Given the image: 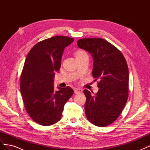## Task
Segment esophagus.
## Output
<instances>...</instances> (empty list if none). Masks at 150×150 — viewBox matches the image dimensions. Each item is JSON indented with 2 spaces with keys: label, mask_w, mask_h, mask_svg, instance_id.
Instances as JSON below:
<instances>
[{
  "label": "esophagus",
  "mask_w": 150,
  "mask_h": 150,
  "mask_svg": "<svg viewBox=\"0 0 150 150\" xmlns=\"http://www.w3.org/2000/svg\"><path fill=\"white\" fill-rule=\"evenodd\" d=\"M74 91L75 94H79V93H83V89H80V88H75L74 90Z\"/></svg>",
  "instance_id": "34e87169"
}]
</instances>
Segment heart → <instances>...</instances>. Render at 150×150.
<instances>
[{
    "label": "heart",
    "mask_w": 150,
    "mask_h": 150,
    "mask_svg": "<svg viewBox=\"0 0 150 150\" xmlns=\"http://www.w3.org/2000/svg\"><path fill=\"white\" fill-rule=\"evenodd\" d=\"M81 52H83V51H78V52L76 53V54H80V53H81Z\"/></svg>",
    "instance_id": "obj_1"
}]
</instances>
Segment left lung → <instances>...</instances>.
<instances>
[{"label": "left lung", "mask_w": 150, "mask_h": 150, "mask_svg": "<svg viewBox=\"0 0 150 150\" xmlns=\"http://www.w3.org/2000/svg\"><path fill=\"white\" fill-rule=\"evenodd\" d=\"M79 48L93 58L92 74L99 88L96 94L84 90L86 117L92 124L104 127L121 115L128 98V67L122 54L101 38H84L77 42ZM94 94V93H93Z\"/></svg>", "instance_id": "8db88e82"}]
</instances>
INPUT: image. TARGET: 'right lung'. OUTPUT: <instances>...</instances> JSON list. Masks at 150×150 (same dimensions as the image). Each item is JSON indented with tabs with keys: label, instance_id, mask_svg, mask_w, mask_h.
Segmentation results:
<instances>
[{
	"label": "right lung",
	"instance_id": "1",
	"mask_svg": "<svg viewBox=\"0 0 150 150\" xmlns=\"http://www.w3.org/2000/svg\"><path fill=\"white\" fill-rule=\"evenodd\" d=\"M73 41L66 36H54L36 44L26 57L21 75V93L27 112L40 125L50 126L59 121L64 104L74 93L69 86L54 89V78L61 67L64 48Z\"/></svg>",
	"mask_w": 150,
	"mask_h": 150
}]
</instances>
